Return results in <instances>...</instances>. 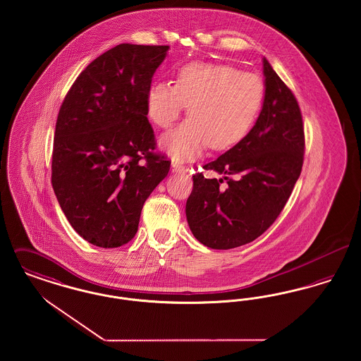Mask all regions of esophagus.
I'll return each instance as SVG.
<instances>
[{"instance_id":"obj_1","label":"esophagus","mask_w":361,"mask_h":361,"mask_svg":"<svg viewBox=\"0 0 361 361\" xmlns=\"http://www.w3.org/2000/svg\"><path fill=\"white\" fill-rule=\"evenodd\" d=\"M172 169L173 172H187V166L183 162H180L178 159H173Z\"/></svg>"}]
</instances>
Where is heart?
Masks as SVG:
<instances>
[{"label":"heart","instance_id":"1","mask_svg":"<svg viewBox=\"0 0 361 361\" xmlns=\"http://www.w3.org/2000/svg\"><path fill=\"white\" fill-rule=\"evenodd\" d=\"M264 99V84L255 73L231 65L190 62L176 82H155L146 97L150 121L168 128L188 105L189 119L161 139L174 158H193L208 146L226 150L249 133Z\"/></svg>","mask_w":361,"mask_h":361}]
</instances>
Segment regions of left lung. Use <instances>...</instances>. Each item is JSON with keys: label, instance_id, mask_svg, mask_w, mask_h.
<instances>
[{"label": "left lung", "instance_id": "obj_1", "mask_svg": "<svg viewBox=\"0 0 361 361\" xmlns=\"http://www.w3.org/2000/svg\"><path fill=\"white\" fill-rule=\"evenodd\" d=\"M262 65L265 97L255 127L203 166L224 178L193 176L187 221L195 238L211 249L238 247L265 233L302 172L305 127L299 104L265 58ZM224 179L226 185L221 188Z\"/></svg>", "mask_w": 361, "mask_h": 361}]
</instances>
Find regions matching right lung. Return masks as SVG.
I'll return each instance as SVG.
<instances>
[{
	"label": "right lung",
	"mask_w": 361,
	"mask_h": 361,
	"mask_svg": "<svg viewBox=\"0 0 361 361\" xmlns=\"http://www.w3.org/2000/svg\"><path fill=\"white\" fill-rule=\"evenodd\" d=\"M169 46L121 43L90 62L61 105L51 183L71 227L112 249L135 237L140 211L168 176L154 153L146 97Z\"/></svg>",
	"instance_id": "1"
}]
</instances>
